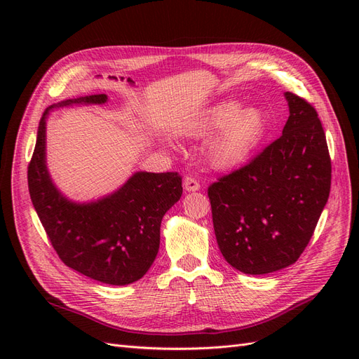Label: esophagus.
<instances>
[{
    "mask_svg": "<svg viewBox=\"0 0 359 359\" xmlns=\"http://www.w3.org/2000/svg\"><path fill=\"white\" fill-rule=\"evenodd\" d=\"M182 184H184V189H186L187 191H196V190L201 189L199 181L194 178V177H191V175H187L186 178H184Z\"/></svg>",
    "mask_w": 359,
    "mask_h": 359,
    "instance_id": "obj_1",
    "label": "esophagus"
}]
</instances>
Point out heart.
Wrapping results in <instances>:
<instances>
[{
    "mask_svg": "<svg viewBox=\"0 0 359 359\" xmlns=\"http://www.w3.org/2000/svg\"><path fill=\"white\" fill-rule=\"evenodd\" d=\"M220 128L206 145V156L219 169L240 166L262 142L266 133L265 115L256 107L241 109L236 100L217 102L191 116L182 132L203 137Z\"/></svg>",
    "mask_w": 359,
    "mask_h": 359,
    "instance_id": "1",
    "label": "heart"
}]
</instances>
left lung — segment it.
<instances>
[{"label": "left lung", "mask_w": 359, "mask_h": 359, "mask_svg": "<svg viewBox=\"0 0 359 359\" xmlns=\"http://www.w3.org/2000/svg\"><path fill=\"white\" fill-rule=\"evenodd\" d=\"M285 95L283 135L208 187L217 244L244 274L295 264L330 196L331 157L318 112L302 97Z\"/></svg>", "instance_id": "obj_1"}]
</instances>
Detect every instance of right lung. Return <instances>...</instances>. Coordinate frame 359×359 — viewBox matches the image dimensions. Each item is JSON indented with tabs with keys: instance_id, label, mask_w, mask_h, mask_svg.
<instances>
[{
	"instance_id": "right-lung-1",
	"label": "right lung",
	"mask_w": 359,
	"mask_h": 359,
	"mask_svg": "<svg viewBox=\"0 0 359 359\" xmlns=\"http://www.w3.org/2000/svg\"><path fill=\"white\" fill-rule=\"evenodd\" d=\"M94 94L52 104L43 114L28 165L32 205L58 257L69 268L100 283L123 286L142 278L160 245L163 215L182 194L178 172H137L116 193L79 205L53 187L45 165V118L57 106L104 103Z\"/></svg>"
}]
</instances>
